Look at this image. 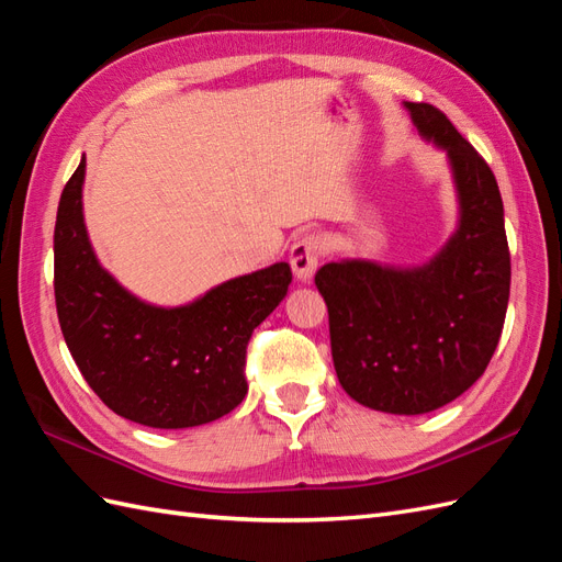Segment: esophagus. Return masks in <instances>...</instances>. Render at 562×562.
I'll return each mask as SVG.
<instances>
[{"label":"esophagus","instance_id":"obj_1","mask_svg":"<svg viewBox=\"0 0 562 562\" xmlns=\"http://www.w3.org/2000/svg\"><path fill=\"white\" fill-rule=\"evenodd\" d=\"M323 256H325V241L321 235L311 233V235L299 237L292 244V251H290V263H292L296 280H301V282L311 280Z\"/></svg>","mask_w":562,"mask_h":562}]
</instances>
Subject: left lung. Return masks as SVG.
<instances>
[{
	"instance_id": "obj_1",
	"label": "left lung",
	"mask_w": 562,
	"mask_h": 562,
	"mask_svg": "<svg viewBox=\"0 0 562 562\" xmlns=\"http://www.w3.org/2000/svg\"><path fill=\"white\" fill-rule=\"evenodd\" d=\"M406 109L418 133L449 154L456 235L427 266L327 263L315 286L344 392L382 413L420 415L470 390L492 361L510 296V251L492 168L437 106Z\"/></svg>"
}]
</instances>
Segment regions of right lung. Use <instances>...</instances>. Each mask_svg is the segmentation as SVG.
I'll list each match as a JSON object with an SVG mask.
<instances>
[{"mask_svg":"<svg viewBox=\"0 0 562 562\" xmlns=\"http://www.w3.org/2000/svg\"><path fill=\"white\" fill-rule=\"evenodd\" d=\"M85 158L54 227V296L66 347L104 404L156 429L223 418L247 396V344L284 299L290 263L227 280L194 304L158 308L99 266L82 221Z\"/></svg>","mask_w":562,"mask_h":562,"instance_id":"add662e5","label":"right lung"}]
</instances>
